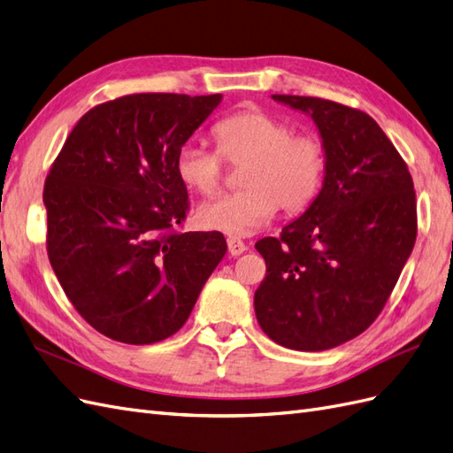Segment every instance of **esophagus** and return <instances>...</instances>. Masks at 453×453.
<instances>
[{"mask_svg": "<svg viewBox=\"0 0 453 453\" xmlns=\"http://www.w3.org/2000/svg\"><path fill=\"white\" fill-rule=\"evenodd\" d=\"M227 250H229L231 257H239V254H242V252L247 250L245 241H242V239L237 237V235H229V237H227Z\"/></svg>", "mask_w": 453, "mask_h": 453, "instance_id": "1", "label": "esophagus"}]
</instances>
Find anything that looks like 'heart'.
Here are the masks:
<instances>
[{"instance_id": "b5f03b06", "label": "heart", "mask_w": 453, "mask_h": 453, "mask_svg": "<svg viewBox=\"0 0 453 453\" xmlns=\"http://www.w3.org/2000/svg\"><path fill=\"white\" fill-rule=\"evenodd\" d=\"M216 150L183 143L176 173L185 188L214 196L226 178V165L242 168L245 188L196 212L201 226L227 235H250L275 216L303 214L318 199L327 173V147L316 134H295V126L268 111H239L212 127Z\"/></svg>"}]
</instances>
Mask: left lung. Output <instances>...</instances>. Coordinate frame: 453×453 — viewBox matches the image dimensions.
Returning a JSON list of instances; mask_svg holds the SVG:
<instances>
[{
  "mask_svg": "<svg viewBox=\"0 0 453 453\" xmlns=\"http://www.w3.org/2000/svg\"><path fill=\"white\" fill-rule=\"evenodd\" d=\"M318 124L327 173L318 199L257 250L265 277L254 293L262 331L291 350L319 352L373 323L417 237V201L405 160L364 111L273 96Z\"/></svg>",
  "mask_w": 453,
  "mask_h": 453,
  "instance_id": "1",
  "label": "left lung"
}]
</instances>
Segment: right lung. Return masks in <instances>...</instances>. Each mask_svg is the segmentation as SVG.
I'll return each instance as SVG.
<instances>
[{"label": "right lung", "instance_id": "add662e5", "mask_svg": "<svg viewBox=\"0 0 453 453\" xmlns=\"http://www.w3.org/2000/svg\"><path fill=\"white\" fill-rule=\"evenodd\" d=\"M222 96L132 94L88 111L43 185L48 257L91 327L153 344L183 327L227 250L219 231H183L176 153Z\"/></svg>", "mask_w": 453, "mask_h": 453}]
</instances>
